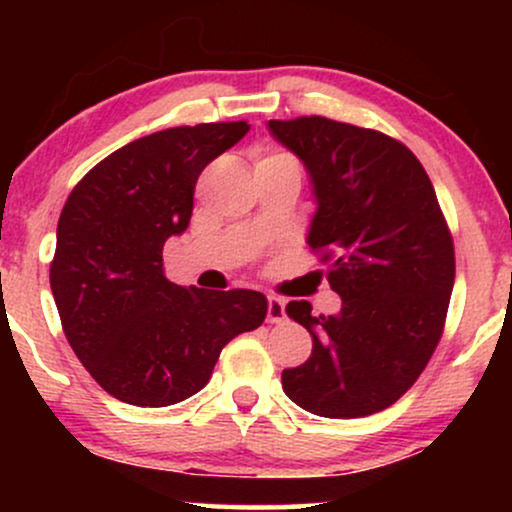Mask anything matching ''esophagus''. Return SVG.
Masks as SVG:
<instances>
[{"mask_svg":"<svg viewBox=\"0 0 512 512\" xmlns=\"http://www.w3.org/2000/svg\"><path fill=\"white\" fill-rule=\"evenodd\" d=\"M267 320L272 325H279V322L286 320V301L279 296H269L267 298Z\"/></svg>","mask_w":512,"mask_h":512,"instance_id":"esophagus-1","label":"esophagus"}]
</instances>
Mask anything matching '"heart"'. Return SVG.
I'll return each mask as SVG.
<instances>
[{
	"label": "heart",
	"instance_id": "heart-1",
	"mask_svg": "<svg viewBox=\"0 0 512 512\" xmlns=\"http://www.w3.org/2000/svg\"><path fill=\"white\" fill-rule=\"evenodd\" d=\"M272 163H289V166H298L296 158L289 156V154H284V151H264V154L257 156L255 168L257 166H272Z\"/></svg>",
	"mask_w": 512,
	"mask_h": 512
}]
</instances>
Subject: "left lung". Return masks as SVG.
<instances>
[{
	"label": "left lung",
	"mask_w": 512,
	"mask_h": 512,
	"mask_svg": "<svg viewBox=\"0 0 512 512\" xmlns=\"http://www.w3.org/2000/svg\"><path fill=\"white\" fill-rule=\"evenodd\" d=\"M269 132L308 170L317 211L308 245L330 262L337 315L286 313L313 354L281 373L291 402L327 419H358L395 404L424 373L443 334L455 248L424 166L375 129L310 115L269 120Z\"/></svg>",
	"instance_id": "left-lung-1"
}]
</instances>
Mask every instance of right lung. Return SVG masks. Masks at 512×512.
Masks as SVG:
<instances>
[{
  "label": "right lung",
  "instance_id": "1",
  "mask_svg": "<svg viewBox=\"0 0 512 512\" xmlns=\"http://www.w3.org/2000/svg\"><path fill=\"white\" fill-rule=\"evenodd\" d=\"M248 129L204 122L134 139L88 170L64 204L50 289L69 346L120 402L192 397L223 346L264 322L260 291L185 289L163 274V245L190 223L199 173Z\"/></svg>",
  "mask_w": 512,
  "mask_h": 512
}]
</instances>
